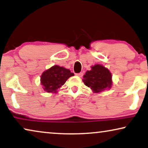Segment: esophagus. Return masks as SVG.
Here are the masks:
<instances>
[{
    "instance_id": "esophagus-1",
    "label": "esophagus",
    "mask_w": 148,
    "mask_h": 148,
    "mask_svg": "<svg viewBox=\"0 0 148 148\" xmlns=\"http://www.w3.org/2000/svg\"><path fill=\"white\" fill-rule=\"evenodd\" d=\"M76 75H77L79 77H82L83 76V73L80 72V73H76Z\"/></svg>"
}]
</instances>
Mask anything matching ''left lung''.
<instances>
[{
  "mask_svg": "<svg viewBox=\"0 0 148 148\" xmlns=\"http://www.w3.org/2000/svg\"><path fill=\"white\" fill-rule=\"evenodd\" d=\"M83 82L94 93L102 92L111 88L112 75L108 69L101 64H96L92 70L88 71L84 76Z\"/></svg>",
  "mask_w": 148,
  "mask_h": 148,
  "instance_id": "1",
  "label": "left lung"
}]
</instances>
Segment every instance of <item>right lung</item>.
I'll return each mask as SVG.
<instances>
[{"label": "right lung", "instance_id": "right-lung-1", "mask_svg": "<svg viewBox=\"0 0 148 148\" xmlns=\"http://www.w3.org/2000/svg\"><path fill=\"white\" fill-rule=\"evenodd\" d=\"M74 74L70 70L58 65L53 66L44 71L41 76V84L46 92L56 93L60 87Z\"/></svg>", "mask_w": 148, "mask_h": 148}]
</instances>
